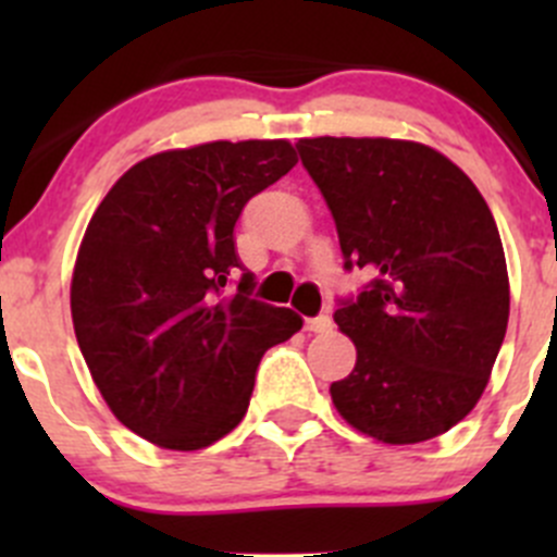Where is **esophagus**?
<instances>
[{
  "label": "esophagus",
  "mask_w": 557,
  "mask_h": 557,
  "mask_svg": "<svg viewBox=\"0 0 557 557\" xmlns=\"http://www.w3.org/2000/svg\"><path fill=\"white\" fill-rule=\"evenodd\" d=\"M305 329L312 334H325V331H331V318L329 314H314V318H307Z\"/></svg>",
  "instance_id": "1"
}]
</instances>
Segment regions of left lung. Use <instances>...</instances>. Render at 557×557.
<instances>
[{
    "label": "left lung",
    "instance_id": "1",
    "mask_svg": "<svg viewBox=\"0 0 557 557\" xmlns=\"http://www.w3.org/2000/svg\"><path fill=\"white\" fill-rule=\"evenodd\" d=\"M345 269L369 283L334 320L356 369L331 385L342 418L385 445L450 431L480 401L509 320V277L491 207L450 159L385 137L299 139Z\"/></svg>",
    "mask_w": 557,
    "mask_h": 557
}]
</instances>
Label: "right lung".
<instances>
[{
    "instance_id": "right-lung-1",
    "label": "right lung",
    "mask_w": 557,
    "mask_h": 557,
    "mask_svg": "<svg viewBox=\"0 0 557 557\" xmlns=\"http://www.w3.org/2000/svg\"><path fill=\"white\" fill-rule=\"evenodd\" d=\"M294 164L285 139L166 150L134 164L94 212L72 323L107 407L143 440L201 450L226 436L263 352L301 329L294 310L252 299L234 243L247 201Z\"/></svg>"
}]
</instances>
